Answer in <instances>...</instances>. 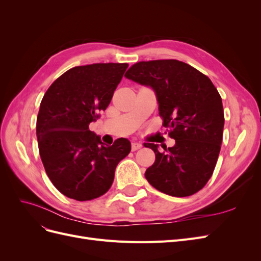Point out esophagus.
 <instances>
[{
  "mask_svg": "<svg viewBox=\"0 0 261 261\" xmlns=\"http://www.w3.org/2000/svg\"><path fill=\"white\" fill-rule=\"evenodd\" d=\"M143 145L139 143H132V151H136V150H139Z\"/></svg>",
  "mask_w": 261,
  "mask_h": 261,
  "instance_id": "esophagus-1",
  "label": "esophagus"
}]
</instances>
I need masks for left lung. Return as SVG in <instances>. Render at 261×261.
Segmentation results:
<instances>
[{"label": "left lung", "mask_w": 261, "mask_h": 261, "mask_svg": "<svg viewBox=\"0 0 261 261\" xmlns=\"http://www.w3.org/2000/svg\"><path fill=\"white\" fill-rule=\"evenodd\" d=\"M125 77L154 90L159 115L175 145L163 152L151 148L155 160L145 176L158 191L174 197L194 195L215 171L222 144L224 113L215 85L198 69L177 60L143 61Z\"/></svg>", "instance_id": "left-lung-1"}]
</instances>
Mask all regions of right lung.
I'll return each instance as SVG.
<instances>
[{"mask_svg":"<svg viewBox=\"0 0 261 261\" xmlns=\"http://www.w3.org/2000/svg\"><path fill=\"white\" fill-rule=\"evenodd\" d=\"M127 63L76 66L46 90L37 116L39 152L52 184L68 198L91 200L111 187L118 162L130 151L126 138L105 146L89 130L111 102Z\"/></svg>","mask_w":261,"mask_h":261,"instance_id":"1","label":"right lung"}]
</instances>
